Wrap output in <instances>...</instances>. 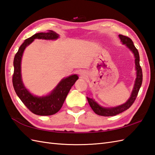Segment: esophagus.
<instances>
[{
  "label": "esophagus",
  "mask_w": 155,
  "mask_h": 155,
  "mask_svg": "<svg viewBox=\"0 0 155 155\" xmlns=\"http://www.w3.org/2000/svg\"><path fill=\"white\" fill-rule=\"evenodd\" d=\"M80 74H81V75H82V76L84 75V72H80Z\"/></svg>",
  "instance_id": "34e87169"
}]
</instances>
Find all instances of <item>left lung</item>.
Masks as SVG:
<instances>
[{
	"label": "left lung",
	"instance_id": "obj_1",
	"mask_svg": "<svg viewBox=\"0 0 155 155\" xmlns=\"http://www.w3.org/2000/svg\"><path fill=\"white\" fill-rule=\"evenodd\" d=\"M119 37L121 42H123V44H124L127 47L130 49V50L133 52L134 54V58H135V68L137 71V78L135 83H134L133 90L132 91V93L130 98H128V100L126 102V103L119 105V106L115 107H111V108H106V107H103L100 106L96 101H94V99L91 98H87V100L88 103H89L90 106L92 109L93 110L95 113L98 115H100V116H103V117H111V116H115L118 114H120L123 113L124 110L128 109L131 105L133 104V103L135 101L136 98L137 97V94L139 93V91L140 88L141 87V84H142L143 82V72H142V68H141L140 66V57H139V54L138 50L134 47L133 44V41L131 40L130 38H128L126 36L119 35H118Z\"/></svg>",
	"mask_w": 155,
	"mask_h": 155
}]
</instances>
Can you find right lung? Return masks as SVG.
Returning a JSON list of instances; mask_svg holds the SVG:
<instances>
[{"mask_svg": "<svg viewBox=\"0 0 155 155\" xmlns=\"http://www.w3.org/2000/svg\"><path fill=\"white\" fill-rule=\"evenodd\" d=\"M58 35L52 31L47 32H39L26 39L19 47L18 52L15 56L14 73L12 76V84L17 96L24 104L32 113L41 116H48L55 113L61 109L66 99L68 92L78 80L77 74L69 76L61 81L60 83L51 93L43 97H36L32 95L22 83L21 78V59L23 52L28 45L35 39L55 40L58 38Z\"/></svg>", "mask_w": 155, "mask_h": 155, "instance_id": "1", "label": "right lung"}]
</instances>
